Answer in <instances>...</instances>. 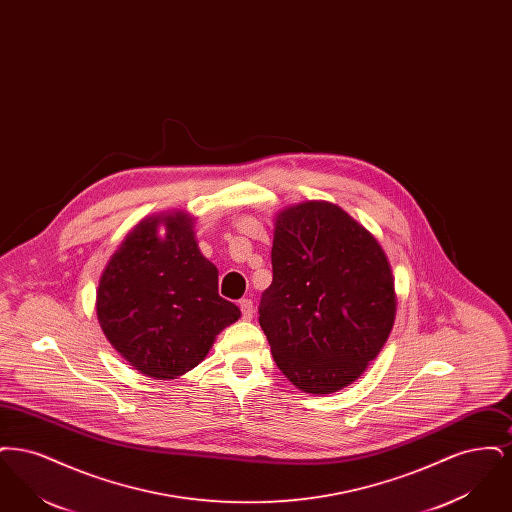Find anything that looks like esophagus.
Instances as JSON below:
<instances>
[{"instance_id": "obj_1", "label": "esophagus", "mask_w": 512, "mask_h": 512, "mask_svg": "<svg viewBox=\"0 0 512 512\" xmlns=\"http://www.w3.org/2000/svg\"><path fill=\"white\" fill-rule=\"evenodd\" d=\"M240 311H242V318H244V320H251L253 313H255L253 301H251V299H242V301H240Z\"/></svg>"}]
</instances>
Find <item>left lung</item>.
<instances>
[{
    "instance_id": "left-lung-1",
    "label": "left lung",
    "mask_w": 512,
    "mask_h": 512,
    "mask_svg": "<svg viewBox=\"0 0 512 512\" xmlns=\"http://www.w3.org/2000/svg\"><path fill=\"white\" fill-rule=\"evenodd\" d=\"M395 307L384 249L338 205L307 201L276 217L259 324L293 386L320 395L355 382L388 340Z\"/></svg>"
}]
</instances>
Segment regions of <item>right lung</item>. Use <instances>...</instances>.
Returning <instances> with one entry per match:
<instances>
[{
    "instance_id": "right-lung-1",
    "label": "right lung",
    "mask_w": 512,
    "mask_h": 512,
    "mask_svg": "<svg viewBox=\"0 0 512 512\" xmlns=\"http://www.w3.org/2000/svg\"><path fill=\"white\" fill-rule=\"evenodd\" d=\"M168 232L161 239L158 226ZM98 320L122 357L155 380L199 365L240 309L219 295V270L197 247L184 211L138 222L99 278Z\"/></svg>"
}]
</instances>
